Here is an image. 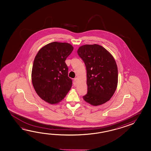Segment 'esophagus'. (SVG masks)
<instances>
[{
	"label": "esophagus",
	"mask_w": 151,
	"mask_h": 151,
	"mask_svg": "<svg viewBox=\"0 0 151 151\" xmlns=\"http://www.w3.org/2000/svg\"><path fill=\"white\" fill-rule=\"evenodd\" d=\"M77 78H74V80H73V85H74V86H76L77 85Z\"/></svg>",
	"instance_id": "obj_1"
}]
</instances>
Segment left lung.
Wrapping results in <instances>:
<instances>
[{
  "mask_svg": "<svg viewBox=\"0 0 151 151\" xmlns=\"http://www.w3.org/2000/svg\"><path fill=\"white\" fill-rule=\"evenodd\" d=\"M78 54L86 68V103L99 106L109 101L116 91L118 71L116 60L106 48L98 44L82 45Z\"/></svg>",
  "mask_w": 151,
  "mask_h": 151,
  "instance_id": "1",
  "label": "left lung"
}]
</instances>
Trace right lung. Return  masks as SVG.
I'll list each match as a JSON object with an SVG mask.
<instances>
[{"label": "right lung", "instance_id": "obj_1", "mask_svg": "<svg viewBox=\"0 0 151 151\" xmlns=\"http://www.w3.org/2000/svg\"><path fill=\"white\" fill-rule=\"evenodd\" d=\"M73 50L68 42H55L44 46L32 66V85L38 96L50 104L60 102L72 85L65 60Z\"/></svg>", "mask_w": 151, "mask_h": 151}]
</instances>
